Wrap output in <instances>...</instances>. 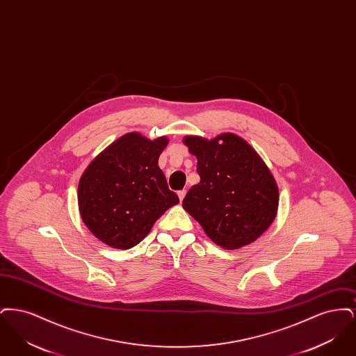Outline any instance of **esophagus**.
I'll use <instances>...</instances> for the list:
<instances>
[{
    "instance_id": "1",
    "label": "esophagus",
    "mask_w": 356,
    "mask_h": 356,
    "mask_svg": "<svg viewBox=\"0 0 356 356\" xmlns=\"http://www.w3.org/2000/svg\"><path fill=\"white\" fill-rule=\"evenodd\" d=\"M177 195H179V199H180V202H183V200H184V197H186V189H183V191H180V192H179V193H177Z\"/></svg>"
}]
</instances>
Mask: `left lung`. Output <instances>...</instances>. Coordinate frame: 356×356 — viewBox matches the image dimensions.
<instances>
[{"label":"left lung","instance_id":"obj_1","mask_svg":"<svg viewBox=\"0 0 356 356\" xmlns=\"http://www.w3.org/2000/svg\"><path fill=\"white\" fill-rule=\"evenodd\" d=\"M183 143L196 156L200 176L183 208L207 236L224 250L241 248L261 236L276 218L279 188L254 147L231 132L211 140L186 136Z\"/></svg>","mask_w":356,"mask_h":356}]
</instances>
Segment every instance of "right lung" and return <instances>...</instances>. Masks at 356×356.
<instances>
[{"label":"right lung","instance_id":"1","mask_svg":"<svg viewBox=\"0 0 356 356\" xmlns=\"http://www.w3.org/2000/svg\"><path fill=\"white\" fill-rule=\"evenodd\" d=\"M167 136L149 140L129 132L119 137L86 167L77 200L86 228L106 245L128 250L147 236L153 224L179 197L159 167Z\"/></svg>","mask_w":356,"mask_h":356}]
</instances>
